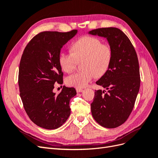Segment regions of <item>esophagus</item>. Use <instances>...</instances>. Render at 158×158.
I'll list each match as a JSON object with an SVG mask.
<instances>
[{
	"label": "esophagus",
	"instance_id": "34e87169",
	"mask_svg": "<svg viewBox=\"0 0 158 158\" xmlns=\"http://www.w3.org/2000/svg\"><path fill=\"white\" fill-rule=\"evenodd\" d=\"M76 92H77L78 93H79V92H82V91H83V89H82V88H76Z\"/></svg>",
	"mask_w": 158,
	"mask_h": 158
}]
</instances>
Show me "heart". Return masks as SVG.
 <instances>
[{
  "label": "heart",
  "instance_id": "obj_1",
  "mask_svg": "<svg viewBox=\"0 0 158 158\" xmlns=\"http://www.w3.org/2000/svg\"><path fill=\"white\" fill-rule=\"evenodd\" d=\"M70 52L62 51L59 56L60 68L65 73H70L78 60L84 59V71L72 74L66 78L69 86L84 88L95 76H102L106 73L111 64L113 51L111 46L102 44L99 38L85 35L79 38L71 46Z\"/></svg>",
  "mask_w": 158,
  "mask_h": 158
}]
</instances>
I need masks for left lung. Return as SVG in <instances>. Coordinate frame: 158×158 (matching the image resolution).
Returning <instances> with one entry per match:
<instances>
[{
	"instance_id": "8db88e82",
	"label": "left lung",
	"mask_w": 158,
	"mask_h": 158,
	"mask_svg": "<svg viewBox=\"0 0 158 158\" xmlns=\"http://www.w3.org/2000/svg\"><path fill=\"white\" fill-rule=\"evenodd\" d=\"M88 34L106 38L113 55L107 71L96 84L107 90L95 91L91 111L99 125L109 128L118 127L130 115L139 92L140 77L136 52L130 40L117 27H103Z\"/></svg>"
}]
</instances>
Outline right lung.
Wrapping results in <instances>:
<instances>
[{
	"label": "right lung",
	"mask_w": 158,
	"mask_h": 158,
	"mask_svg": "<svg viewBox=\"0 0 158 158\" xmlns=\"http://www.w3.org/2000/svg\"><path fill=\"white\" fill-rule=\"evenodd\" d=\"M78 33L44 31L27 45L19 66L20 95L28 117L38 127L58 128L70 114L69 102L76 95L74 88L64 87L56 95V82H63L59 63L61 49Z\"/></svg>",
	"instance_id": "obj_1"
}]
</instances>
